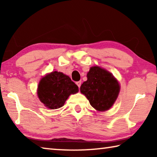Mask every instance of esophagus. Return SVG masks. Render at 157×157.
<instances>
[{"mask_svg":"<svg viewBox=\"0 0 157 157\" xmlns=\"http://www.w3.org/2000/svg\"><path fill=\"white\" fill-rule=\"evenodd\" d=\"M81 83H82L81 81H78V82H76V84L78 85V86L79 87H79H80V86H81Z\"/></svg>","mask_w":157,"mask_h":157,"instance_id":"1","label":"esophagus"}]
</instances>
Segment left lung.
<instances>
[{
	"mask_svg": "<svg viewBox=\"0 0 157 157\" xmlns=\"http://www.w3.org/2000/svg\"><path fill=\"white\" fill-rule=\"evenodd\" d=\"M80 91L93 107L104 111L110 109L115 102L120 86L111 73L98 66H94L87 73V80L81 85Z\"/></svg>",
	"mask_w": 157,
	"mask_h": 157,
	"instance_id": "8db88e82",
	"label": "left lung"
}]
</instances>
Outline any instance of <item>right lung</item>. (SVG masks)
I'll list each match as a JSON object with an SVG mask.
<instances>
[{
	"label": "right lung",
	"mask_w": 157,
	"mask_h": 157,
	"mask_svg": "<svg viewBox=\"0 0 157 157\" xmlns=\"http://www.w3.org/2000/svg\"><path fill=\"white\" fill-rule=\"evenodd\" d=\"M78 91V86L68 76L54 71L41 79L37 95L46 107L56 109L64 105L69 95Z\"/></svg>",
	"instance_id": "obj_1"
}]
</instances>
